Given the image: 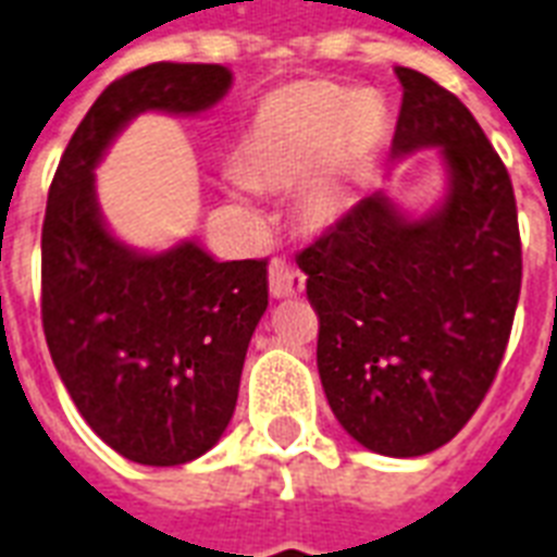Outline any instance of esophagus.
I'll return each mask as SVG.
<instances>
[{
  "label": "esophagus",
  "instance_id": "esophagus-1",
  "mask_svg": "<svg viewBox=\"0 0 557 557\" xmlns=\"http://www.w3.org/2000/svg\"><path fill=\"white\" fill-rule=\"evenodd\" d=\"M305 290V273L299 267L287 264V261H275L270 267V293L275 299H293Z\"/></svg>",
  "mask_w": 557,
  "mask_h": 557
}]
</instances>
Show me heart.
<instances>
[{
	"mask_svg": "<svg viewBox=\"0 0 557 557\" xmlns=\"http://www.w3.org/2000/svg\"><path fill=\"white\" fill-rule=\"evenodd\" d=\"M388 106L376 91L307 83L267 97L242 140V172H230L238 195L256 186L299 189L307 226H331L350 189L388 135Z\"/></svg>",
	"mask_w": 557,
	"mask_h": 557,
	"instance_id": "b5f03b06",
	"label": "heart"
}]
</instances>
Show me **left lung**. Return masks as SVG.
<instances>
[{
	"label": "left lung",
	"instance_id": "obj_1",
	"mask_svg": "<svg viewBox=\"0 0 557 557\" xmlns=\"http://www.w3.org/2000/svg\"><path fill=\"white\" fill-rule=\"evenodd\" d=\"M394 71L403 106L391 158L440 149L446 198L408 218L385 193L368 195L299 267L342 429L376 455L420 457L446 446L492 388L523 261L509 172L478 120L420 71Z\"/></svg>",
	"mask_w": 557,
	"mask_h": 557
}]
</instances>
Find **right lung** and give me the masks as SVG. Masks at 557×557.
<instances>
[{"label": "right lung", "mask_w": 557, "mask_h": 557, "mask_svg": "<svg viewBox=\"0 0 557 557\" xmlns=\"http://www.w3.org/2000/svg\"><path fill=\"white\" fill-rule=\"evenodd\" d=\"M224 65L152 62L114 79L62 152L42 224V331L62 385L102 443L140 466L207 455L233 420L267 310V258L215 261L195 242L140 252L109 233L95 166L140 111L198 114Z\"/></svg>", "instance_id": "add662e5"}]
</instances>
